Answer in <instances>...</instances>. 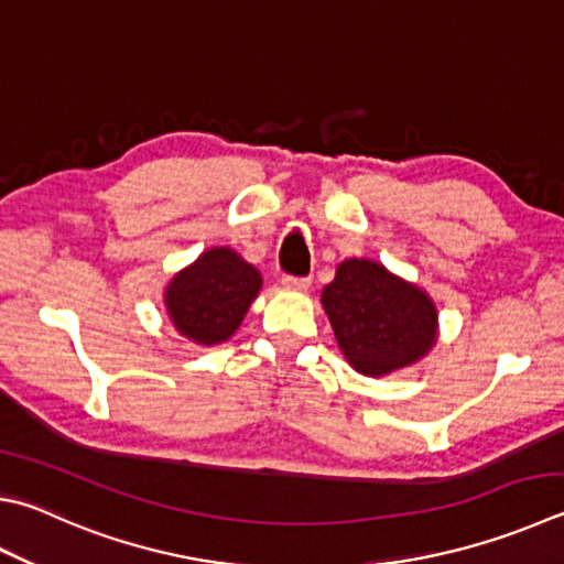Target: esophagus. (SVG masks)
Returning a JSON list of instances; mask_svg holds the SVG:
<instances>
[{
	"label": "esophagus",
	"instance_id": "esophagus-1",
	"mask_svg": "<svg viewBox=\"0 0 564 564\" xmlns=\"http://www.w3.org/2000/svg\"><path fill=\"white\" fill-rule=\"evenodd\" d=\"M281 283H283V289L299 291V293H301V291H308L311 279H299V275H283Z\"/></svg>",
	"mask_w": 564,
	"mask_h": 564
}]
</instances>
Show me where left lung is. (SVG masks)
<instances>
[{
  "label": "left lung",
  "mask_w": 564,
  "mask_h": 564,
  "mask_svg": "<svg viewBox=\"0 0 564 564\" xmlns=\"http://www.w3.org/2000/svg\"><path fill=\"white\" fill-rule=\"evenodd\" d=\"M321 303L337 345L357 372L382 377L422 360L438 333L434 301L370 259L337 265Z\"/></svg>",
  "instance_id": "8db88e82"
}]
</instances>
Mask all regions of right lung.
Here are the masks:
<instances>
[{
  "instance_id": "1",
  "label": "right lung",
  "mask_w": 564,
  "mask_h": 564,
  "mask_svg": "<svg viewBox=\"0 0 564 564\" xmlns=\"http://www.w3.org/2000/svg\"><path fill=\"white\" fill-rule=\"evenodd\" d=\"M261 283V273L237 251L214 247L175 273L165 289V308L187 340L219 345L239 330Z\"/></svg>"
}]
</instances>
